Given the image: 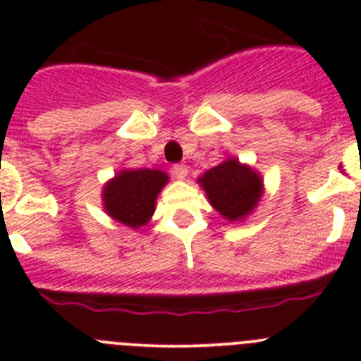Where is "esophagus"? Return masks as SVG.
I'll return each mask as SVG.
<instances>
[{"label":"esophagus","instance_id":"34e87169","mask_svg":"<svg viewBox=\"0 0 361 361\" xmlns=\"http://www.w3.org/2000/svg\"><path fill=\"white\" fill-rule=\"evenodd\" d=\"M171 171H173V175L177 178H186V175H188V168L184 164H173Z\"/></svg>","mask_w":361,"mask_h":361}]
</instances>
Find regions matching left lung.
Returning <instances> with one entry per match:
<instances>
[{
	"mask_svg": "<svg viewBox=\"0 0 361 361\" xmlns=\"http://www.w3.org/2000/svg\"><path fill=\"white\" fill-rule=\"evenodd\" d=\"M209 204L229 222L250 216L264 195L262 175L237 157H228L197 178Z\"/></svg>",
	"mask_w": 361,
	"mask_h": 361,
	"instance_id": "obj_1",
	"label": "left lung"
}]
</instances>
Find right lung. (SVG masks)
<instances>
[{
  "label": "right lung",
  "instance_id": "1",
  "mask_svg": "<svg viewBox=\"0 0 361 361\" xmlns=\"http://www.w3.org/2000/svg\"><path fill=\"white\" fill-rule=\"evenodd\" d=\"M170 177L162 170H130L123 168L103 188V208L108 216L139 229L148 224L155 213V202Z\"/></svg>",
  "mask_w": 361,
  "mask_h": 361
}]
</instances>
